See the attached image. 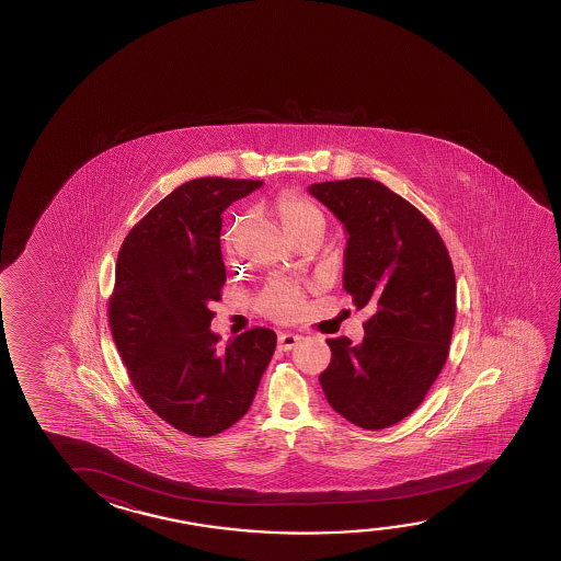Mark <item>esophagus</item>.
Returning a JSON list of instances; mask_svg holds the SVG:
<instances>
[{"label": "esophagus", "instance_id": "esophagus-1", "mask_svg": "<svg viewBox=\"0 0 561 561\" xmlns=\"http://www.w3.org/2000/svg\"><path fill=\"white\" fill-rule=\"evenodd\" d=\"M301 335H296V333H283V335H278V348L280 351H293L296 344L300 343Z\"/></svg>", "mask_w": 561, "mask_h": 561}]
</instances>
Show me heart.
Returning a JSON list of instances; mask_svg holds the SVG:
<instances>
[{"mask_svg":"<svg viewBox=\"0 0 561 561\" xmlns=\"http://www.w3.org/2000/svg\"><path fill=\"white\" fill-rule=\"evenodd\" d=\"M275 215L286 234L296 242L306 238H321L325 232V213L300 195L280 197L275 205ZM255 306L265 318L275 321L296 318L301 308V288L290 280H271L257 294Z\"/></svg>","mask_w":561,"mask_h":561,"instance_id":"heart-1","label":"heart"}]
</instances>
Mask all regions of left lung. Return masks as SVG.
Here are the masks:
<instances>
[{
	"mask_svg": "<svg viewBox=\"0 0 561 561\" xmlns=\"http://www.w3.org/2000/svg\"><path fill=\"white\" fill-rule=\"evenodd\" d=\"M310 193L346 228L344 290L371 311L358 346L327 339L319 383L348 422L383 430L419 409L444 368L457 308L451 257L435 226L377 180L321 182Z\"/></svg>",
	"mask_w": 561,
	"mask_h": 561,
	"instance_id": "1",
	"label": "left lung"
}]
</instances>
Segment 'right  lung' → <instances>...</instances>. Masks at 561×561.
<instances>
[{
	"label": "right lung",
	"instance_id": "add662e5",
	"mask_svg": "<svg viewBox=\"0 0 561 561\" xmlns=\"http://www.w3.org/2000/svg\"><path fill=\"white\" fill-rule=\"evenodd\" d=\"M261 180L197 178L176 187L119 248L108 323L135 391L160 419L195 437L220 434L250 410L275 352L253 327L226 346L210 331L226 268L220 215Z\"/></svg>",
	"mask_w": 561,
	"mask_h": 561
}]
</instances>
